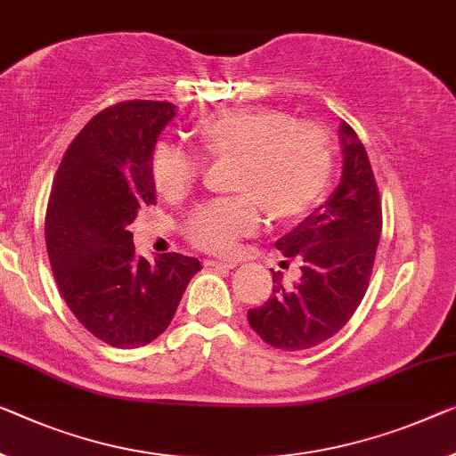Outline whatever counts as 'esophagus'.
Instances as JSON below:
<instances>
[{
	"mask_svg": "<svg viewBox=\"0 0 456 456\" xmlns=\"http://www.w3.org/2000/svg\"><path fill=\"white\" fill-rule=\"evenodd\" d=\"M204 265L212 269H234L236 261H218V258H208V261H204Z\"/></svg>",
	"mask_w": 456,
	"mask_h": 456,
	"instance_id": "1",
	"label": "esophagus"
}]
</instances>
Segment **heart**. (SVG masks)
Masks as SVG:
<instances>
[{"label":"heart","mask_w":456,"mask_h":456,"mask_svg":"<svg viewBox=\"0 0 456 456\" xmlns=\"http://www.w3.org/2000/svg\"><path fill=\"white\" fill-rule=\"evenodd\" d=\"M193 138L209 159H234V200L212 201L189 216L185 234L195 247L216 255L234 252L255 234L263 212L275 224H293L310 214L332 177V142L312 122L273 108L224 110L201 118ZM200 159L171 142L152 151L151 177L157 191L181 198L200 177Z\"/></svg>","instance_id":"heart-1"}]
</instances>
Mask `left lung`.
<instances>
[{"instance_id":"obj_1","label":"left lung","mask_w":456,"mask_h":456,"mask_svg":"<svg viewBox=\"0 0 456 456\" xmlns=\"http://www.w3.org/2000/svg\"><path fill=\"white\" fill-rule=\"evenodd\" d=\"M345 169L330 200L277 240L301 261L297 283L283 285L273 271V293L248 310V324L267 345L304 350L320 345L353 318L365 297L383 226L379 187L365 146L346 122L340 126Z\"/></svg>"}]
</instances>
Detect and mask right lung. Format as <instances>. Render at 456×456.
Masks as SVG:
<instances>
[{
    "label": "right lung",
    "instance_id": "obj_1",
    "mask_svg": "<svg viewBox=\"0 0 456 456\" xmlns=\"http://www.w3.org/2000/svg\"><path fill=\"white\" fill-rule=\"evenodd\" d=\"M175 116L169 102L130 100L95 114L73 138L53 181L45 236L69 310L116 348L144 346L167 330L198 258L136 256L128 226L157 204L151 159Z\"/></svg>",
    "mask_w": 456,
    "mask_h": 456
}]
</instances>
